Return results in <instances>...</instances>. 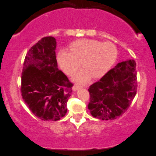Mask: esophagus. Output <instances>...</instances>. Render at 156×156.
I'll use <instances>...</instances> for the list:
<instances>
[{"instance_id":"1","label":"esophagus","mask_w":156,"mask_h":156,"mask_svg":"<svg viewBox=\"0 0 156 156\" xmlns=\"http://www.w3.org/2000/svg\"><path fill=\"white\" fill-rule=\"evenodd\" d=\"M80 88V86H77V85H74V86L73 87V91H76V90H79Z\"/></svg>"}]
</instances>
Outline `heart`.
Instances as JSON below:
<instances>
[{
    "label": "heart",
    "instance_id": "1",
    "mask_svg": "<svg viewBox=\"0 0 156 156\" xmlns=\"http://www.w3.org/2000/svg\"><path fill=\"white\" fill-rule=\"evenodd\" d=\"M69 50L61 49L57 55L60 67L68 75L73 74L81 65L83 69L76 74L73 80L80 84L88 82L91 76H103L113 65L117 49L111 42L102 43L98 40L80 39L72 43Z\"/></svg>",
    "mask_w": 156,
    "mask_h": 156
}]
</instances>
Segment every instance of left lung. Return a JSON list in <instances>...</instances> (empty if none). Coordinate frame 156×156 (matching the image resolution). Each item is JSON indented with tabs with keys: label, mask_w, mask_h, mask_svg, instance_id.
Listing matches in <instances>:
<instances>
[{
	"label": "left lung",
	"mask_w": 156,
	"mask_h": 156,
	"mask_svg": "<svg viewBox=\"0 0 156 156\" xmlns=\"http://www.w3.org/2000/svg\"><path fill=\"white\" fill-rule=\"evenodd\" d=\"M136 66L133 59L119 62L90 86L88 109L94 117L114 120L126 112L136 94Z\"/></svg>",
	"instance_id": "8db88e82"
}]
</instances>
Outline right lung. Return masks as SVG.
<instances>
[{"mask_svg":"<svg viewBox=\"0 0 156 156\" xmlns=\"http://www.w3.org/2000/svg\"><path fill=\"white\" fill-rule=\"evenodd\" d=\"M53 37H45L27 52L21 77L23 101L35 116L43 121H58L67 112L72 83L58 70Z\"/></svg>","mask_w":156,"mask_h":156,"instance_id":"obj_1","label":"right lung"}]
</instances>
